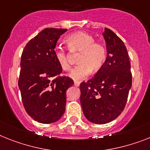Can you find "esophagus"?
Segmentation results:
<instances>
[{
	"label": "esophagus",
	"mask_w": 150,
	"mask_h": 150,
	"mask_svg": "<svg viewBox=\"0 0 150 150\" xmlns=\"http://www.w3.org/2000/svg\"><path fill=\"white\" fill-rule=\"evenodd\" d=\"M74 84H75V85L76 87H79V85H80V82H79V81H75Z\"/></svg>",
	"instance_id": "esophagus-1"
}]
</instances>
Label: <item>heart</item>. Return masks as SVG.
<instances>
[{
  "instance_id": "1",
  "label": "heart",
  "mask_w": 150,
  "mask_h": 150,
  "mask_svg": "<svg viewBox=\"0 0 150 150\" xmlns=\"http://www.w3.org/2000/svg\"><path fill=\"white\" fill-rule=\"evenodd\" d=\"M91 35L86 33L78 32L69 36L65 40L69 50L71 52H81L79 55V65L69 72V77L78 81L90 75L91 71H98L104 65L107 56L106 48L101 42H94ZM54 56L60 67L63 70L70 68L69 53L61 47L56 48Z\"/></svg>"
}]
</instances>
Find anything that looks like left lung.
<instances>
[{
    "label": "left lung",
    "mask_w": 150,
    "mask_h": 150,
    "mask_svg": "<svg viewBox=\"0 0 150 150\" xmlns=\"http://www.w3.org/2000/svg\"><path fill=\"white\" fill-rule=\"evenodd\" d=\"M107 57L93 79L80 85V102L88 120L108 124L124 110L132 86V74L127 50L112 30L104 28Z\"/></svg>",
    "instance_id": "obj_1"
}]
</instances>
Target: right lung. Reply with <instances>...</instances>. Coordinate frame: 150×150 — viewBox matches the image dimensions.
<instances>
[{"label": "right lung", "mask_w": 150, "mask_h": 150, "mask_svg": "<svg viewBox=\"0 0 150 150\" xmlns=\"http://www.w3.org/2000/svg\"><path fill=\"white\" fill-rule=\"evenodd\" d=\"M66 29L46 28L24 47L18 86L26 113L41 124L59 120L65 110L66 91L74 85L54 56L58 40Z\"/></svg>", "instance_id": "1"}]
</instances>
